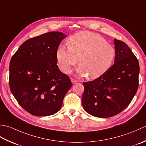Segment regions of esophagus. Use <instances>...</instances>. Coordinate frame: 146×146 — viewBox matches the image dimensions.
Masks as SVG:
<instances>
[{
	"instance_id": "obj_1",
	"label": "esophagus",
	"mask_w": 146,
	"mask_h": 146,
	"mask_svg": "<svg viewBox=\"0 0 146 146\" xmlns=\"http://www.w3.org/2000/svg\"><path fill=\"white\" fill-rule=\"evenodd\" d=\"M71 82H72V84H76V83L78 82V81H77V80L74 79H71Z\"/></svg>"
}]
</instances>
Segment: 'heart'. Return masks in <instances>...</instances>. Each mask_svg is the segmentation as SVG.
I'll use <instances>...</instances> for the list:
<instances>
[{"instance_id":"1","label":"heart","mask_w":146,"mask_h":146,"mask_svg":"<svg viewBox=\"0 0 146 146\" xmlns=\"http://www.w3.org/2000/svg\"><path fill=\"white\" fill-rule=\"evenodd\" d=\"M67 43L69 48L60 45L56 51L59 68L65 74L70 73L79 62L78 75H88L94 79L102 76L113 64L116 50L100 35L81 31L72 36Z\"/></svg>"}]
</instances>
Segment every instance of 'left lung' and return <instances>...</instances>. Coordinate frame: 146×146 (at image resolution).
<instances>
[{"instance_id": "obj_1", "label": "left lung", "mask_w": 146, "mask_h": 146, "mask_svg": "<svg viewBox=\"0 0 146 146\" xmlns=\"http://www.w3.org/2000/svg\"><path fill=\"white\" fill-rule=\"evenodd\" d=\"M114 64L93 81L83 82L82 104L92 116L108 118L122 111L129 106L139 86V64L127 44L114 39Z\"/></svg>"}]
</instances>
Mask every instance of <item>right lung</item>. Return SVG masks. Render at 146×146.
<instances>
[{
  "label": "right lung",
  "instance_id": "1",
  "mask_svg": "<svg viewBox=\"0 0 146 146\" xmlns=\"http://www.w3.org/2000/svg\"><path fill=\"white\" fill-rule=\"evenodd\" d=\"M67 36L52 31L30 38L11 58V93L22 108L33 115L44 117L58 112L72 87L69 77L56 65V51Z\"/></svg>",
  "mask_w": 146,
  "mask_h": 146
}]
</instances>
